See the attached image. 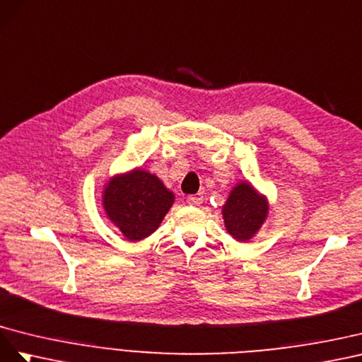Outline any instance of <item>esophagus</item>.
Listing matches in <instances>:
<instances>
[{
  "label": "esophagus",
  "mask_w": 362,
  "mask_h": 362,
  "mask_svg": "<svg viewBox=\"0 0 362 362\" xmlns=\"http://www.w3.org/2000/svg\"><path fill=\"white\" fill-rule=\"evenodd\" d=\"M187 202L189 206H200L203 203V197L202 195H189Z\"/></svg>",
  "instance_id": "1"
}]
</instances>
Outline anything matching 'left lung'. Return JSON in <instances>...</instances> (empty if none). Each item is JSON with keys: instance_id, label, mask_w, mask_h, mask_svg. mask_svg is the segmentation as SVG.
<instances>
[{"instance_id": "1", "label": "left lung", "mask_w": 362, "mask_h": 362, "mask_svg": "<svg viewBox=\"0 0 362 362\" xmlns=\"http://www.w3.org/2000/svg\"><path fill=\"white\" fill-rule=\"evenodd\" d=\"M268 211L270 206L265 195L255 189L250 182H240L221 209L226 230L236 241H249L265 223Z\"/></svg>"}]
</instances>
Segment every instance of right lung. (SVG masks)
<instances>
[{
	"label": "right lung",
	"instance_id": "right-lung-1",
	"mask_svg": "<svg viewBox=\"0 0 362 362\" xmlns=\"http://www.w3.org/2000/svg\"><path fill=\"white\" fill-rule=\"evenodd\" d=\"M173 203L174 194L158 175L141 168L113 175L103 189V208L107 218L129 241L150 236Z\"/></svg>",
	"mask_w": 362,
	"mask_h": 362
}]
</instances>
